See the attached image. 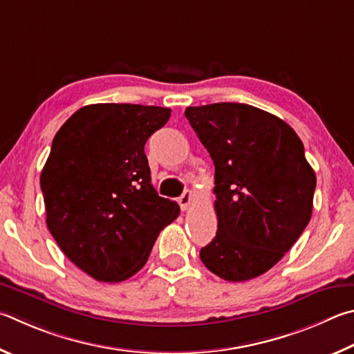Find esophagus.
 Segmentation results:
<instances>
[{"mask_svg":"<svg viewBox=\"0 0 354 354\" xmlns=\"http://www.w3.org/2000/svg\"><path fill=\"white\" fill-rule=\"evenodd\" d=\"M193 201H194V194H193V191H189V189L185 191V193L177 199L178 205H180L182 209H188L191 207V203H193Z\"/></svg>","mask_w":354,"mask_h":354,"instance_id":"esophagus-1","label":"esophagus"}]
</instances>
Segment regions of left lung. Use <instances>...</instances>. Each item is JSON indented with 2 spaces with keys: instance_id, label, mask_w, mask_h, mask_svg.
<instances>
[{
  "instance_id": "obj_1",
  "label": "left lung",
  "mask_w": 354,
  "mask_h": 354,
  "mask_svg": "<svg viewBox=\"0 0 354 354\" xmlns=\"http://www.w3.org/2000/svg\"><path fill=\"white\" fill-rule=\"evenodd\" d=\"M214 163L218 232L201 249L208 270L247 281L280 261L313 214L315 174L289 124L247 104L185 110Z\"/></svg>"
}]
</instances>
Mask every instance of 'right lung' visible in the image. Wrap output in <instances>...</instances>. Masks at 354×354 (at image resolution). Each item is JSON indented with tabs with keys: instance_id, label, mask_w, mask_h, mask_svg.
<instances>
[{
	"instance_id": "1",
	"label": "right lung",
	"mask_w": 354,
	"mask_h": 354,
	"mask_svg": "<svg viewBox=\"0 0 354 354\" xmlns=\"http://www.w3.org/2000/svg\"><path fill=\"white\" fill-rule=\"evenodd\" d=\"M171 109L91 104L55 133L40 176L48 230L71 263L104 283L135 275L177 218L151 183L145 145Z\"/></svg>"
}]
</instances>
